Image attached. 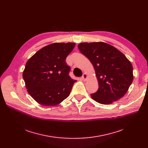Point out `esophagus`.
<instances>
[{"label": "esophagus", "mask_w": 148, "mask_h": 148, "mask_svg": "<svg viewBox=\"0 0 148 148\" xmlns=\"http://www.w3.org/2000/svg\"><path fill=\"white\" fill-rule=\"evenodd\" d=\"M87 79H88V74L86 73H84L82 76V79L84 81H86L87 80Z\"/></svg>", "instance_id": "1"}]
</instances>
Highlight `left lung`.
Listing matches in <instances>:
<instances>
[{
    "instance_id": "obj_1",
    "label": "left lung",
    "mask_w": 148,
    "mask_h": 148,
    "mask_svg": "<svg viewBox=\"0 0 148 148\" xmlns=\"http://www.w3.org/2000/svg\"><path fill=\"white\" fill-rule=\"evenodd\" d=\"M78 47L94 66L98 81V89L90 95L92 98L110 104L125 95L133 80V66L126 56L103 42H81Z\"/></svg>"
}]
</instances>
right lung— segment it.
Listing matches in <instances>:
<instances>
[{
    "label": "right lung",
    "instance_id": "right-lung-1",
    "mask_svg": "<svg viewBox=\"0 0 148 148\" xmlns=\"http://www.w3.org/2000/svg\"><path fill=\"white\" fill-rule=\"evenodd\" d=\"M74 42H56L45 46L26 62L23 73L29 95L44 106L59 104L71 92L77 81L69 76L65 60Z\"/></svg>",
    "mask_w": 148,
    "mask_h": 148
}]
</instances>
